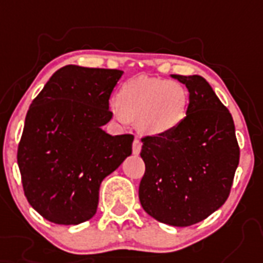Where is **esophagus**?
<instances>
[{"label": "esophagus", "instance_id": "esophagus-1", "mask_svg": "<svg viewBox=\"0 0 263 263\" xmlns=\"http://www.w3.org/2000/svg\"><path fill=\"white\" fill-rule=\"evenodd\" d=\"M140 150H142V142H140L138 138H135L134 143H132V153H134L135 156H138L140 153Z\"/></svg>", "mask_w": 263, "mask_h": 263}]
</instances>
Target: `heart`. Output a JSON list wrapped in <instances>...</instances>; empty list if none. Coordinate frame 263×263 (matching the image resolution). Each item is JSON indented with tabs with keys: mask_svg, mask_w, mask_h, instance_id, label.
Segmentation results:
<instances>
[{
	"mask_svg": "<svg viewBox=\"0 0 263 263\" xmlns=\"http://www.w3.org/2000/svg\"><path fill=\"white\" fill-rule=\"evenodd\" d=\"M188 99V90L179 82L139 76L120 88L111 111L120 121H138L144 135L157 136L183 123Z\"/></svg>",
	"mask_w": 263,
	"mask_h": 263,
	"instance_id": "heart-1",
	"label": "heart"
}]
</instances>
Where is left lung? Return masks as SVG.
<instances>
[{
	"mask_svg": "<svg viewBox=\"0 0 263 263\" xmlns=\"http://www.w3.org/2000/svg\"><path fill=\"white\" fill-rule=\"evenodd\" d=\"M172 78L190 92L187 116L173 131L142 139L139 200L160 222L190 227L225 203L240 150L232 116L212 86L199 75Z\"/></svg>",
	"mask_w": 263,
	"mask_h": 263,
	"instance_id": "left-lung-1",
	"label": "left lung"
}]
</instances>
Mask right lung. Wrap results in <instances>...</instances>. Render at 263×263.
I'll return each instance as SVG.
<instances>
[{
    "label": "right lung",
    "mask_w": 263,
    "mask_h": 263,
    "mask_svg": "<svg viewBox=\"0 0 263 263\" xmlns=\"http://www.w3.org/2000/svg\"><path fill=\"white\" fill-rule=\"evenodd\" d=\"M119 69L65 65L27 111L17 164L28 203L50 222L78 225L97 213L99 185L132 153V135L111 136L109 98Z\"/></svg>",
    "instance_id": "right-lung-1"
}]
</instances>
